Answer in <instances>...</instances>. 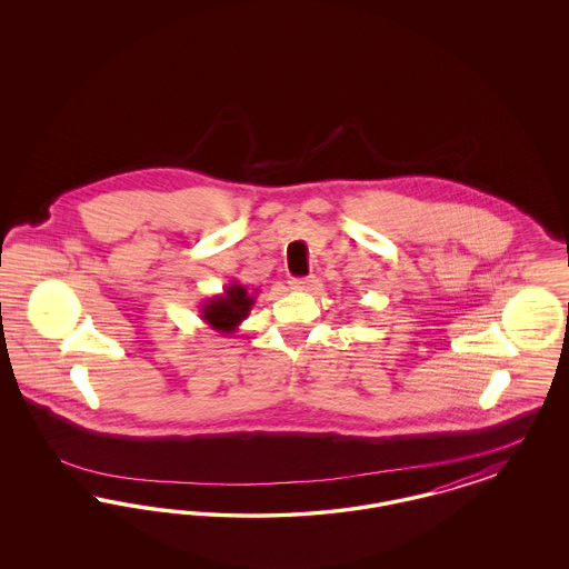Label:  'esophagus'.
<instances>
[{
	"instance_id": "esophagus-1",
	"label": "esophagus",
	"mask_w": 569,
	"mask_h": 569,
	"mask_svg": "<svg viewBox=\"0 0 569 569\" xmlns=\"http://www.w3.org/2000/svg\"><path fill=\"white\" fill-rule=\"evenodd\" d=\"M311 281H313V279H309V277L292 279V281H290V288H292V290H298V292H302V290H309V288H311Z\"/></svg>"
}]
</instances>
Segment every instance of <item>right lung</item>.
I'll return each instance as SVG.
<instances>
[{"mask_svg":"<svg viewBox=\"0 0 569 569\" xmlns=\"http://www.w3.org/2000/svg\"><path fill=\"white\" fill-rule=\"evenodd\" d=\"M258 297V290L249 292L243 283L232 281L226 286L221 295L207 298L200 305V318L202 322L217 330L219 335H232L239 330V326L249 316L253 302Z\"/></svg>","mask_w":569,"mask_h":569,"instance_id":"1","label":"right lung"}]
</instances>
